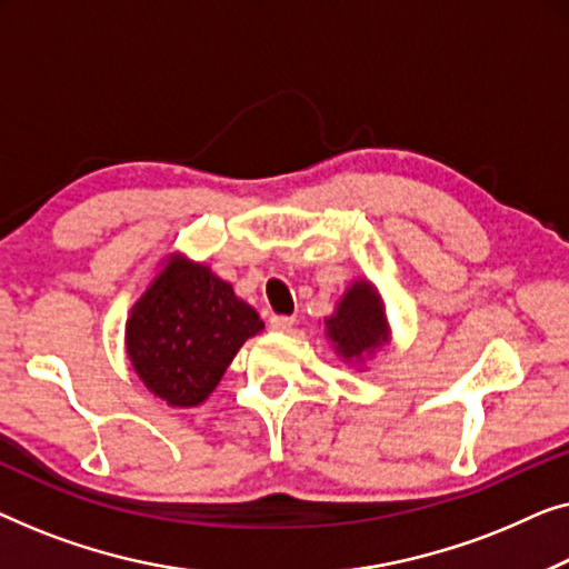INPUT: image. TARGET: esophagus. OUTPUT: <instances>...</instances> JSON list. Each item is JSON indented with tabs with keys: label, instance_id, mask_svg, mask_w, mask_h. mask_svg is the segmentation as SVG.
Here are the masks:
<instances>
[{
	"label": "esophagus",
	"instance_id": "obj_1",
	"mask_svg": "<svg viewBox=\"0 0 569 569\" xmlns=\"http://www.w3.org/2000/svg\"><path fill=\"white\" fill-rule=\"evenodd\" d=\"M293 322H296L293 317H283V315L270 317V327H273L276 332H291L293 330Z\"/></svg>",
	"mask_w": 569,
	"mask_h": 569
}]
</instances>
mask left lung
<instances>
[{"label":"left lung","mask_w":569,"mask_h":569,"mask_svg":"<svg viewBox=\"0 0 569 569\" xmlns=\"http://www.w3.org/2000/svg\"><path fill=\"white\" fill-rule=\"evenodd\" d=\"M325 338L340 361L361 366L391 342V327L383 309V299L371 281L356 278L335 303V311L325 317Z\"/></svg>","instance_id":"1"}]
</instances>
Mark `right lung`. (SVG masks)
Segmentation results:
<instances>
[{
    "mask_svg": "<svg viewBox=\"0 0 569 569\" xmlns=\"http://www.w3.org/2000/svg\"><path fill=\"white\" fill-rule=\"evenodd\" d=\"M262 330L266 322L231 283L172 252L131 307L126 353L151 395L170 407H198Z\"/></svg>",
    "mask_w": 569,
    "mask_h": 569,
    "instance_id": "right-lung-1",
    "label": "right lung"
}]
</instances>
